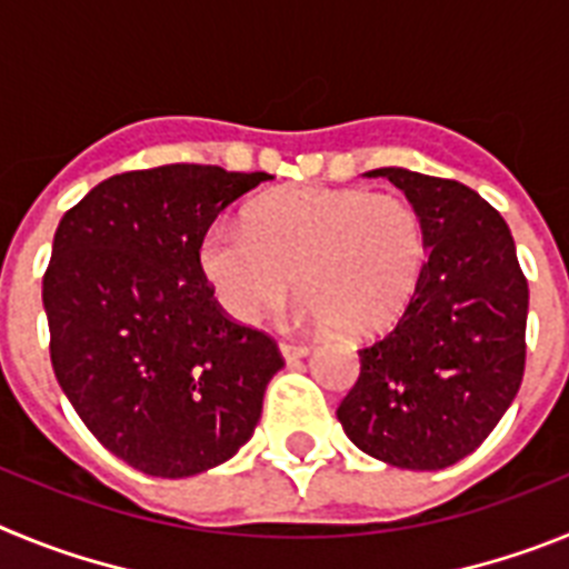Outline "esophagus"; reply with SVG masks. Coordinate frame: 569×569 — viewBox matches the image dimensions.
Returning a JSON list of instances; mask_svg holds the SVG:
<instances>
[{"mask_svg":"<svg viewBox=\"0 0 569 569\" xmlns=\"http://www.w3.org/2000/svg\"><path fill=\"white\" fill-rule=\"evenodd\" d=\"M279 353H281V359L288 361V365H293V361H299L308 356V345H299V341H281Z\"/></svg>","mask_w":569,"mask_h":569,"instance_id":"obj_1","label":"esophagus"}]
</instances>
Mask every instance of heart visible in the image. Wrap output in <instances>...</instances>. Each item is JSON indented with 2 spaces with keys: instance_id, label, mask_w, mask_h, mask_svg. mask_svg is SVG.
<instances>
[{
  "instance_id": "1",
  "label": "heart",
  "mask_w": 569,
  "mask_h": 569,
  "mask_svg": "<svg viewBox=\"0 0 569 569\" xmlns=\"http://www.w3.org/2000/svg\"><path fill=\"white\" fill-rule=\"evenodd\" d=\"M425 253L419 213L399 196L290 188L250 204L244 228L210 224L196 261L241 325L273 310L296 273L301 319L376 333L410 301Z\"/></svg>"
}]
</instances>
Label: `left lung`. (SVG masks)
Segmentation results:
<instances>
[{
	"label": "left lung",
	"mask_w": 569,
	"mask_h": 569,
	"mask_svg": "<svg viewBox=\"0 0 569 569\" xmlns=\"http://www.w3.org/2000/svg\"><path fill=\"white\" fill-rule=\"evenodd\" d=\"M365 176L407 196L430 256L396 328L359 350L336 416L367 456L441 470L470 456L519 393L530 290L510 228L476 190L407 168Z\"/></svg>",
	"instance_id": "8db88e82"
}]
</instances>
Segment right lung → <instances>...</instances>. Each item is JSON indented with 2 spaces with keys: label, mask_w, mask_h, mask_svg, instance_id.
<instances>
[{
  "label": "right lung",
  "mask_w": 569,
  "mask_h": 569,
  "mask_svg": "<svg viewBox=\"0 0 569 569\" xmlns=\"http://www.w3.org/2000/svg\"><path fill=\"white\" fill-rule=\"evenodd\" d=\"M268 173L162 164L110 176L59 222L42 279L62 393L110 453L184 479L253 436L284 361L216 305L196 248Z\"/></svg>",
  "instance_id": "1"
}]
</instances>
